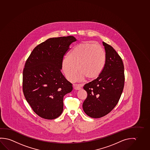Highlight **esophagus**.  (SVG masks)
I'll return each instance as SVG.
<instances>
[{"label": "esophagus", "mask_w": 150, "mask_h": 150, "mask_svg": "<svg viewBox=\"0 0 150 150\" xmlns=\"http://www.w3.org/2000/svg\"><path fill=\"white\" fill-rule=\"evenodd\" d=\"M74 88L76 90H79L81 88V86L80 85H78V84H74Z\"/></svg>", "instance_id": "1"}]
</instances>
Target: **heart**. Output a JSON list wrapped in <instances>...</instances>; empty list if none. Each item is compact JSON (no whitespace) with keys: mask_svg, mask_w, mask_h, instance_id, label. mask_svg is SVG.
I'll return each mask as SVG.
<instances>
[{"mask_svg":"<svg viewBox=\"0 0 150 150\" xmlns=\"http://www.w3.org/2000/svg\"><path fill=\"white\" fill-rule=\"evenodd\" d=\"M105 59V52L102 46L92 43H82L74 47L64 59L62 69L69 81L74 80L76 69L78 71V80L86 78L91 80L98 78L102 71Z\"/></svg>","mask_w":150,"mask_h":150,"instance_id":"heart-1","label":"heart"}]
</instances>
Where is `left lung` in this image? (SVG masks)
Here are the masks:
<instances>
[{
    "instance_id": "left-lung-1",
    "label": "left lung",
    "mask_w": 150,
    "mask_h": 150,
    "mask_svg": "<svg viewBox=\"0 0 150 150\" xmlns=\"http://www.w3.org/2000/svg\"><path fill=\"white\" fill-rule=\"evenodd\" d=\"M105 50V64L97 78L86 84L83 88L87 98L83 103L84 112L88 116L98 118L110 113L119 102L124 89L123 62L112 46L103 42Z\"/></svg>"
}]
</instances>
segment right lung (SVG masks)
Returning a JSON list of instances; mask_svg holds the SVG:
<instances>
[{"label":"right lung","instance_id":"right-lung-1","mask_svg":"<svg viewBox=\"0 0 150 150\" xmlns=\"http://www.w3.org/2000/svg\"><path fill=\"white\" fill-rule=\"evenodd\" d=\"M73 36L53 38L34 48L23 71L24 97L38 116L54 119L62 114L63 98L72 90V84L60 71L69 45L76 41Z\"/></svg>","mask_w":150,"mask_h":150}]
</instances>
